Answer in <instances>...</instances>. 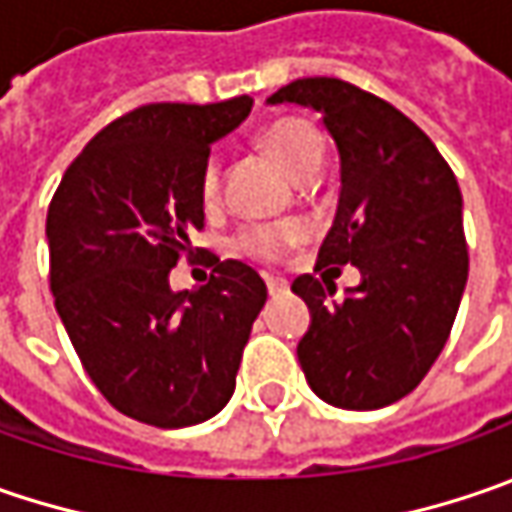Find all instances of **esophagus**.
<instances>
[{"label":"esophagus","instance_id":"1","mask_svg":"<svg viewBox=\"0 0 512 512\" xmlns=\"http://www.w3.org/2000/svg\"><path fill=\"white\" fill-rule=\"evenodd\" d=\"M266 289H269V295L272 298H278L283 292H289V283L283 278H272V275H266Z\"/></svg>","mask_w":512,"mask_h":512}]
</instances>
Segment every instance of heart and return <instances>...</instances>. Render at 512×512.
<instances>
[{
  "instance_id": "heart-1",
  "label": "heart",
  "mask_w": 512,
  "mask_h": 512,
  "mask_svg": "<svg viewBox=\"0 0 512 512\" xmlns=\"http://www.w3.org/2000/svg\"><path fill=\"white\" fill-rule=\"evenodd\" d=\"M260 145L266 148L269 157L278 160V166L295 180H312L323 163V140L321 134L303 120H278L272 123L263 134H260ZM200 191L203 200L214 203L217 191H220V160L209 157L203 166V177H200ZM303 223L298 220H280V223H252L243 226L234 234L232 246L237 255L252 257L260 263H275L286 255L295 243L303 240Z\"/></svg>"
}]
</instances>
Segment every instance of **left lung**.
I'll return each instance as SVG.
<instances>
[{
  "instance_id": "left-lung-1",
  "label": "left lung",
  "mask_w": 512,
  "mask_h": 512,
  "mask_svg": "<svg viewBox=\"0 0 512 512\" xmlns=\"http://www.w3.org/2000/svg\"><path fill=\"white\" fill-rule=\"evenodd\" d=\"M266 102L315 108L341 157V197L318 266H358L361 283L300 275L312 323L298 361L341 410H381L421 384L450 338L467 286L461 191L433 140L375 94L335 77L283 85Z\"/></svg>"
}]
</instances>
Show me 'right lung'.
<instances>
[{"label":"right lung","mask_w":512,"mask_h":512,"mask_svg":"<svg viewBox=\"0 0 512 512\" xmlns=\"http://www.w3.org/2000/svg\"><path fill=\"white\" fill-rule=\"evenodd\" d=\"M252 97L154 102L102 128L48 206L51 292L79 361L111 407L151 427L209 421L229 404L266 283L212 257V278L171 292L168 272L203 229L200 177L212 143Z\"/></svg>","instance_id":"obj_1"}]
</instances>
